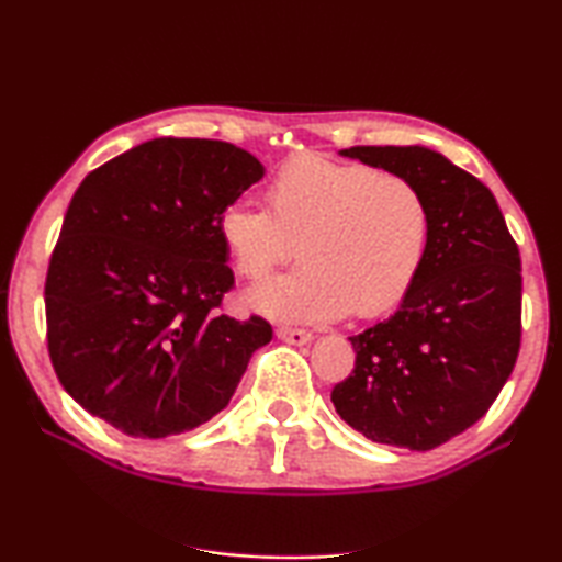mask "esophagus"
Returning a JSON list of instances; mask_svg holds the SVG:
<instances>
[{
	"instance_id": "34e87169",
	"label": "esophagus",
	"mask_w": 562,
	"mask_h": 562,
	"mask_svg": "<svg viewBox=\"0 0 562 562\" xmlns=\"http://www.w3.org/2000/svg\"><path fill=\"white\" fill-rule=\"evenodd\" d=\"M278 337L282 341H288V345H297V347L310 345V341L315 339V337H312V331L297 329V327H278Z\"/></svg>"
}]
</instances>
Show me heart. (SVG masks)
Here are the masks:
<instances>
[{"mask_svg":"<svg viewBox=\"0 0 562 562\" xmlns=\"http://www.w3.org/2000/svg\"><path fill=\"white\" fill-rule=\"evenodd\" d=\"M265 205L235 201L217 235L235 270L260 280L297 250V268L247 292L265 315L331 322L394 310L422 270L431 215L422 190L396 173L297 156L272 176Z\"/></svg>","mask_w":562,"mask_h":562,"instance_id":"b5f03b06","label":"heart"}]
</instances>
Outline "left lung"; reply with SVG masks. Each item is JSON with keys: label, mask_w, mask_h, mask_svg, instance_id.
Instances as JSON below:
<instances>
[{"label": "left lung", "mask_w": 562, "mask_h": 562, "mask_svg": "<svg viewBox=\"0 0 562 562\" xmlns=\"http://www.w3.org/2000/svg\"><path fill=\"white\" fill-rule=\"evenodd\" d=\"M341 156L412 180L431 235L402 307L349 337L355 369L331 404L367 439L429 451L479 422L516 367L518 245L491 190L436 150L351 146Z\"/></svg>", "instance_id": "1"}]
</instances>
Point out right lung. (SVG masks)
<instances>
[{
	"mask_svg": "<svg viewBox=\"0 0 562 562\" xmlns=\"http://www.w3.org/2000/svg\"><path fill=\"white\" fill-rule=\"evenodd\" d=\"M265 176L225 140L154 138L81 180L46 272V345L76 404L133 439L223 412L272 327L221 312L217 217Z\"/></svg>",
	"mask_w": 562,
	"mask_h": 562,
	"instance_id": "obj_1",
	"label": "right lung"
}]
</instances>
